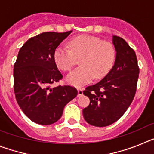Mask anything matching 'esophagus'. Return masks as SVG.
<instances>
[{
    "mask_svg": "<svg viewBox=\"0 0 154 154\" xmlns=\"http://www.w3.org/2000/svg\"><path fill=\"white\" fill-rule=\"evenodd\" d=\"M83 95V89L79 88L78 89V96H81Z\"/></svg>",
    "mask_w": 154,
    "mask_h": 154,
    "instance_id": "1",
    "label": "esophagus"
}]
</instances>
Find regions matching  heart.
<instances>
[{
	"label": "heart",
	"instance_id": "1",
	"mask_svg": "<svg viewBox=\"0 0 154 154\" xmlns=\"http://www.w3.org/2000/svg\"><path fill=\"white\" fill-rule=\"evenodd\" d=\"M69 47L58 46L54 52V60L62 71L69 72L80 59L81 67L69 75L67 82L81 86L106 75L114 65L116 49L113 45L92 35H79L69 42Z\"/></svg>",
	"mask_w": 154,
	"mask_h": 154
}]
</instances>
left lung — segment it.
Returning <instances> with one entry per match:
<instances>
[{"instance_id": "left-lung-1", "label": "left lung", "mask_w": 154, "mask_h": 154, "mask_svg": "<svg viewBox=\"0 0 154 154\" xmlns=\"http://www.w3.org/2000/svg\"><path fill=\"white\" fill-rule=\"evenodd\" d=\"M112 43L116 51L113 67L101 81L83 91L90 100L82 110L84 119L98 127L116 122L129 108L137 91L140 69L135 51L120 37H112Z\"/></svg>"}]
</instances>
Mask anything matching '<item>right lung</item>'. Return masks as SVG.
Wrapping results in <instances>:
<instances>
[{
	"label": "right lung",
	"mask_w": 154,
	"mask_h": 154,
	"mask_svg": "<svg viewBox=\"0 0 154 154\" xmlns=\"http://www.w3.org/2000/svg\"><path fill=\"white\" fill-rule=\"evenodd\" d=\"M72 32H44L31 38L19 50L14 66V91L23 112L38 124L57 122L65 105L78 95L71 85L52 86L63 78L54 52Z\"/></svg>",
	"instance_id": "add662e5"
}]
</instances>
